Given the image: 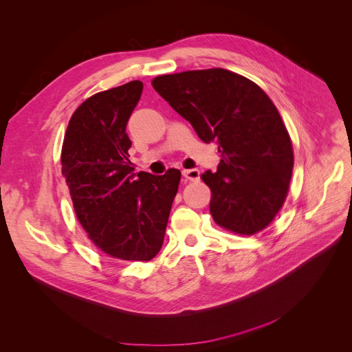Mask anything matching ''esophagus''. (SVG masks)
<instances>
[{
	"mask_svg": "<svg viewBox=\"0 0 352 352\" xmlns=\"http://www.w3.org/2000/svg\"><path fill=\"white\" fill-rule=\"evenodd\" d=\"M182 175L188 179V181H199V178H201V173H199V170H195V168H192V170H184L182 171Z\"/></svg>",
	"mask_w": 352,
	"mask_h": 352,
	"instance_id": "34e87169",
	"label": "esophagus"
}]
</instances>
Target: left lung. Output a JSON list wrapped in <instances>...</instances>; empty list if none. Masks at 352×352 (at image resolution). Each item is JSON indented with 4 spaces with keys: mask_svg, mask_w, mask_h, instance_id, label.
<instances>
[{
    "mask_svg": "<svg viewBox=\"0 0 352 352\" xmlns=\"http://www.w3.org/2000/svg\"><path fill=\"white\" fill-rule=\"evenodd\" d=\"M153 87L188 120L204 143L218 144L210 214L225 229L253 235L282 208L293 171L292 140L276 106L252 80L221 67L162 75Z\"/></svg>",
    "mask_w": 352,
    "mask_h": 352,
    "instance_id": "8db88e82",
    "label": "left lung"
}]
</instances>
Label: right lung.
<instances>
[{"label": "right lung", "instance_id": "obj_1", "mask_svg": "<svg viewBox=\"0 0 352 352\" xmlns=\"http://www.w3.org/2000/svg\"><path fill=\"white\" fill-rule=\"evenodd\" d=\"M142 91L133 80L85 100L69 120L60 162L89 239L116 259L147 262L162 246L181 173H133L126 127Z\"/></svg>", "mask_w": 352, "mask_h": 352}]
</instances>
